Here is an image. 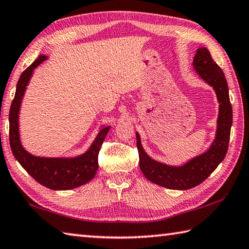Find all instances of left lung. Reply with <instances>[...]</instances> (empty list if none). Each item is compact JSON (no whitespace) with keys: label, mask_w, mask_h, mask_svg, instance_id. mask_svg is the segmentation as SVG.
<instances>
[{"label":"left lung","mask_w":249,"mask_h":249,"mask_svg":"<svg viewBox=\"0 0 249 249\" xmlns=\"http://www.w3.org/2000/svg\"><path fill=\"white\" fill-rule=\"evenodd\" d=\"M193 65L199 77L214 89L220 105L215 138L210 148L183 165L172 166L149 157L142 146L139 134L136 133L139 168L142 174L152 183L178 191H185L201 184L223 161L228 152L232 126V106L227 79L222 70L211 57L209 50L197 49Z\"/></svg>","instance_id":"8db88e82"}]
</instances>
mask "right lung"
Masks as SVG:
<instances>
[{
    "mask_svg": "<svg viewBox=\"0 0 249 249\" xmlns=\"http://www.w3.org/2000/svg\"><path fill=\"white\" fill-rule=\"evenodd\" d=\"M48 58L40 54L33 64L22 71L16 86V92L10 109V144L15 159L27 173L39 184L53 191H67L79 187L91 180L98 170V155L111 126H105L98 133L91 146L83 155L75 158H43L31 155L22 147L19 137L20 105L34 70Z\"/></svg>",
    "mask_w": 249,
    "mask_h": 249,
    "instance_id": "1",
    "label": "right lung"
}]
</instances>
